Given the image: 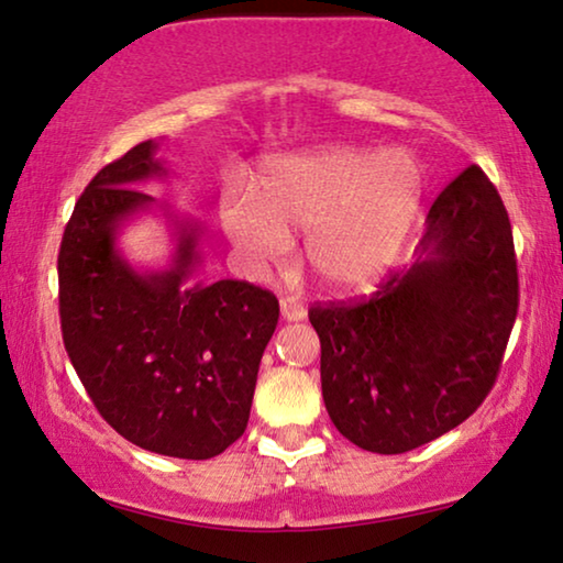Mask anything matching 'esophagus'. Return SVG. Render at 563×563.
Returning a JSON list of instances; mask_svg holds the SVG:
<instances>
[{
    "instance_id": "1",
    "label": "esophagus",
    "mask_w": 563,
    "mask_h": 563,
    "mask_svg": "<svg viewBox=\"0 0 563 563\" xmlns=\"http://www.w3.org/2000/svg\"><path fill=\"white\" fill-rule=\"evenodd\" d=\"M280 313L286 321H301L306 319V309L301 303H296L294 298H283L280 301Z\"/></svg>"
}]
</instances>
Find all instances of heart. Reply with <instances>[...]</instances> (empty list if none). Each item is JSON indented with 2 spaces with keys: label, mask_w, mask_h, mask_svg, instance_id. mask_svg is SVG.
<instances>
[{
  "label": "heart",
  "mask_w": 563,
  "mask_h": 563,
  "mask_svg": "<svg viewBox=\"0 0 563 563\" xmlns=\"http://www.w3.org/2000/svg\"><path fill=\"white\" fill-rule=\"evenodd\" d=\"M422 195V169L409 154L321 146L277 159L260 179L257 198L229 190L221 223L254 275L280 267L290 236L306 231L303 257L319 286L355 294L399 257Z\"/></svg>",
  "instance_id": "heart-1"
}]
</instances>
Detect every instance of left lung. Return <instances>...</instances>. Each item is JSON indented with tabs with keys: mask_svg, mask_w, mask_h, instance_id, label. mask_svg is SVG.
Segmentation results:
<instances>
[{
	"mask_svg": "<svg viewBox=\"0 0 563 563\" xmlns=\"http://www.w3.org/2000/svg\"><path fill=\"white\" fill-rule=\"evenodd\" d=\"M515 317L512 227L471 164L432 203L407 273L371 301L309 311L334 427L380 455L451 432L492 391Z\"/></svg>",
	"mask_w": 563,
	"mask_h": 563,
	"instance_id": "8db88e82",
	"label": "left lung"
}]
</instances>
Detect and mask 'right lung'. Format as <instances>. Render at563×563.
Masks as SVG:
<instances>
[{"label":"right lung","mask_w":563,"mask_h":563,"mask_svg":"<svg viewBox=\"0 0 563 563\" xmlns=\"http://www.w3.org/2000/svg\"><path fill=\"white\" fill-rule=\"evenodd\" d=\"M159 141L97 172L58 252L64 347L112 430L144 451L206 461L246 430L262 352L280 306L242 280H192L203 262L198 221L139 190L169 175ZM173 229L164 268H136L117 236L141 212Z\"/></svg>","instance_id":"obj_1"}]
</instances>
